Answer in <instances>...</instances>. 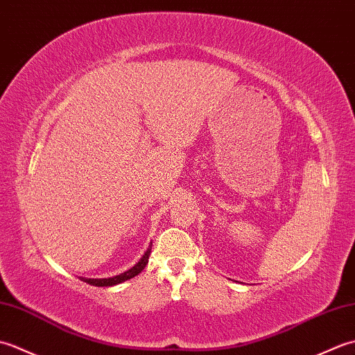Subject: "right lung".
<instances>
[{
    "label": "right lung",
    "mask_w": 355,
    "mask_h": 355,
    "mask_svg": "<svg viewBox=\"0 0 355 355\" xmlns=\"http://www.w3.org/2000/svg\"><path fill=\"white\" fill-rule=\"evenodd\" d=\"M150 248H153V243L148 247V250L145 252V254L141 256L140 261L135 263L134 267H131L130 270H126L125 273H120L114 277H103V279H87V277H80L82 281L89 284V285H94V286H112V285H117V284H122L128 279H132L134 276H137L139 273H141V270L146 267L148 259H149V254H150Z\"/></svg>",
    "instance_id": "right-lung-1"
}]
</instances>
